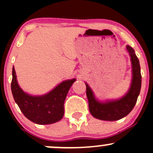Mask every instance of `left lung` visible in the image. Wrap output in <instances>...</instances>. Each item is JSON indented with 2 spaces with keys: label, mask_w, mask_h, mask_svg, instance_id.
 <instances>
[{
  "label": "left lung",
  "mask_w": 153,
  "mask_h": 153,
  "mask_svg": "<svg viewBox=\"0 0 153 153\" xmlns=\"http://www.w3.org/2000/svg\"><path fill=\"white\" fill-rule=\"evenodd\" d=\"M127 49L129 51L131 57L133 79L129 91L125 97L118 100L101 103L96 100L92 91L87 83H86V96L89 101L90 113L95 118L107 121L119 120L128 115L136 105L138 96L140 93L141 85L140 64L133 48L128 45Z\"/></svg>",
  "instance_id": "left-lung-1"
}]
</instances>
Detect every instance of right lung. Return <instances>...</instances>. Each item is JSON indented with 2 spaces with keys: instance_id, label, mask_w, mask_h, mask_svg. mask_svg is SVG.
<instances>
[{
  "instance_id": "right-lung-1",
  "label": "right lung",
  "mask_w": 153,
  "mask_h": 153,
  "mask_svg": "<svg viewBox=\"0 0 153 153\" xmlns=\"http://www.w3.org/2000/svg\"><path fill=\"white\" fill-rule=\"evenodd\" d=\"M15 74L13 67L11 83L13 97L27 119L38 125H48L63 118L65 98L75 79L62 82L48 94L35 97L25 94L20 89Z\"/></svg>"
}]
</instances>
